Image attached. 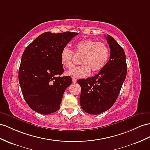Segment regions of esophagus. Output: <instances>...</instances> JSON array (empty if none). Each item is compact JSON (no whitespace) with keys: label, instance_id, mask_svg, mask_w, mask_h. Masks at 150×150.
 <instances>
[{"label":"esophagus","instance_id":"34e87169","mask_svg":"<svg viewBox=\"0 0 150 150\" xmlns=\"http://www.w3.org/2000/svg\"><path fill=\"white\" fill-rule=\"evenodd\" d=\"M71 79H72V81H73V82H74V83L76 82V79L75 77H74V76H72Z\"/></svg>","mask_w":150,"mask_h":150}]
</instances>
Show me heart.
Instances as JSON below:
<instances>
[{
    "mask_svg": "<svg viewBox=\"0 0 150 150\" xmlns=\"http://www.w3.org/2000/svg\"><path fill=\"white\" fill-rule=\"evenodd\" d=\"M75 54L82 55L79 67L71 68L67 74L78 78L89 76L91 71L97 72L105 67L110 56L108 47L102 42L91 39H85L76 42L75 45ZM60 60L63 66L71 68L75 64L74 54L71 49L64 47L61 51Z\"/></svg>",
    "mask_w": 150,
    "mask_h": 150,
    "instance_id": "obj_1",
    "label": "heart"
}]
</instances>
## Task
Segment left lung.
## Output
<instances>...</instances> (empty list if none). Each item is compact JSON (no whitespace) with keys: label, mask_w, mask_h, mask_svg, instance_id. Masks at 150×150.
<instances>
[{"label":"left lung","mask_w":150,"mask_h":150,"mask_svg":"<svg viewBox=\"0 0 150 150\" xmlns=\"http://www.w3.org/2000/svg\"><path fill=\"white\" fill-rule=\"evenodd\" d=\"M105 37L110 48L109 61L97 75L77 81L81 87L80 106L92 115L106 112L113 105L127 75L124 49L112 37L107 34Z\"/></svg>","instance_id":"left-lung-1"}]
</instances>
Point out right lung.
<instances>
[{
    "label": "right lung",
    "instance_id": "add662e5",
    "mask_svg": "<svg viewBox=\"0 0 150 150\" xmlns=\"http://www.w3.org/2000/svg\"><path fill=\"white\" fill-rule=\"evenodd\" d=\"M78 34L45 32L25 49L19 82L25 100L35 112L48 115L59 109L64 92L72 83L71 76H60L64 71L60 54Z\"/></svg>",
    "mask_w": 150,
    "mask_h": 150
}]
</instances>
